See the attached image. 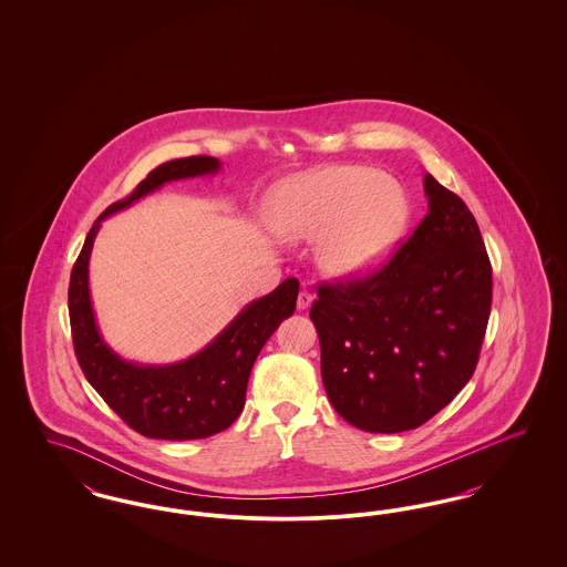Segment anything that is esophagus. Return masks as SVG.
<instances>
[{"mask_svg":"<svg viewBox=\"0 0 567 567\" xmlns=\"http://www.w3.org/2000/svg\"><path fill=\"white\" fill-rule=\"evenodd\" d=\"M310 303H312V293L306 291V289H301L299 296H297V308H299V310H306Z\"/></svg>","mask_w":567,"mask_h":567,"instance_id":"esophagus-1","label":"esophagus"}]
</instances>
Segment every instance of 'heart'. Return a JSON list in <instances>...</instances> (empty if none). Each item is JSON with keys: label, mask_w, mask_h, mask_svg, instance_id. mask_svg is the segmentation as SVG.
Returning <instances> with one entry per match:
<instances>
[{"label": "heart", "mask_w": 567, "mask_h": 567, "mask_svg": "<svg viewBox=\"0 0 567 567\" xmlns=\"http://www.w3.org/2000/svg\"><path fill=\"white\" fill-rule=\"evenodd\" d=\"M405 197L363 165H333L280 190L276 227L293 240H319V259L336 278L374 270L404 229Z\"/></svg>", "instance_id": "b5f03b06"}]
</instances>
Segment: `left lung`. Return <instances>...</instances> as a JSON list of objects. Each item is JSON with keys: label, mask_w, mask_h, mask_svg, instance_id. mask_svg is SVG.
Listing matches in <instances>:
<instances>
[{"label": "left lung", "mask_w": 567, "mask_h": 567, "mask_svg": "<svg viewBox=\"0 0 567 567\" xmlns=\"http://www.w3.org/2000/svg\"><path fill=\"white\" fill-rule=\"evenodd\" d=\"M430 213L378 270L323 282L310 319L324 391L370 433L421 427L474 374L491 315L493 276L465 202L425 176Z\"/></svg>", "instance_id": "left-lung-1"}]
</instances>
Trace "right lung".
I'll use <instances>...</instances> for the list:
<instances>
[{
    "label": "right lung",
    "instance_id": "obj_1",
    "mask_svg": "<svg viewBox=\"0 0 567 567\" xmlns=\"http://www.w3.org/2000/svg\"><path fill=\"white\" fill-rule=\"evenodd\" d=\"M215 157H185L155 167L125 199L93 223L70 276V324L76 359L91 386L134 430L155 440H202L227 430L243 412L255 359L276 327L296 312L299 282L287 278L270 296L250 301L215 340L172 365H140L104 342L89 293V257L102 218L132 206L169 181L215 174Z\"/></svg>",
    "mask_w": 567,
    "mask_h": 567
}]
</instances>
